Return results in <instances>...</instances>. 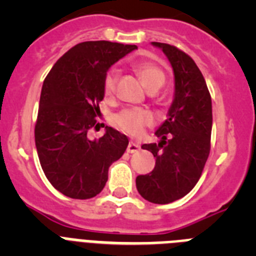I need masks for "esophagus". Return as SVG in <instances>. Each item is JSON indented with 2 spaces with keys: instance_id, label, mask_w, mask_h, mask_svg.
Masks as SVG:
<instances>
[{
  "instance_id": "34e87169",
  "label": "esophagus",
  "mask_w": 256,
  "mask_h": 256,
  "mask_svg": "<svg viewBox=\"0 0 256 256\" xmlns=\"http://www.w3.org/2000/svg\"><path fill=\"white\" fill-rule=\"evenodd\" d=\"M140 148H141V146H140L138 144H136V142H130V144H128V148H126V152H130V154L137 152Z\"/></svg>"
}]
</instances>
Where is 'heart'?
<instances>
[{
	"mask_svg": "<svg viewBox=\"0 0 256 256\" xmlns=\"http://www.w3.org/2000/svg\"><path fill=\"white\" fill-rule=\"evenodd\" d=\"M133 69L141 76L144 84L148 91H156L165 83L164 70L151 60H137L133 62ZM116 87V73L110 70L104 79V94L105 97H112ZM114 126L122 132L130 136H138L144 126L152 123V115L150 112L140 108H124L114 115Z\"/></svg>",
	"mask_w": 256,
	"mask_h": 256,
	"instance_id": "1",
	"label": "heart"
}]
</instances>
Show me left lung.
Instances as JSON below:
<instances>
[{"label":"left lung","mask_w":256,"mask_h":256,"mask_svg":"<svg viewBox=\"0 0 256 256\" xmlns=\"http://www.w3.org/2000/svg\"><path fill=\"white\" fill-rule=\"evenodd\" d=\"M170 61L176 80L168 119L155 134L159 144H142L156 159L152 172L136 178L144 200L169 204L186 196L200 180L210 152L212 97L200 69L186 52L168 44L152 42Z\"/></svg>","instance_id":"left-lung-1"}]
</instances>
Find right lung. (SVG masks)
<instances>
[{
  "mask_svg": "<svg viewBox=\"0 0 256 256\" xmlns=\"http://www.w3.org/2000/svg\"><path fill=\"white\" fill-rule=\"evenodd\" d=\"M137 48L108 40H87L61 56L47 74L34 126L40 166L52 186L78 200L104 190L108 166L120 159L128 138L112 126L98 140L88 132L98 126L106 72Z\"/></svg>",
  "mask_w": 256,
  "mask_h": 256,
  "instance_id": "1",
  "label": "right lung"
}]
</instances>
